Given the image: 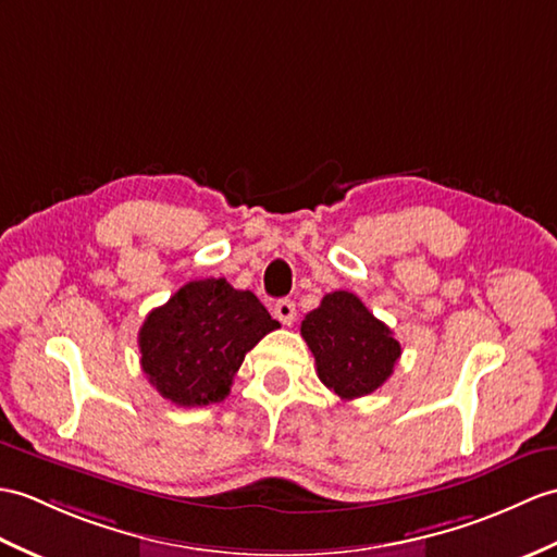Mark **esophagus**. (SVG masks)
I'll use <instances>...</instances> for the list:
<instances>
[{"instance_id":"1","label":"esophagus","mask_w":557,"mask_h":557,"mask_svg":"<svg viewBox=\"0 0 557 557\" xmlns=\"http://www.w3.org/2000/svg\"><path fill=\"white\" fill-rule=\"evenodd\" d=\"M273 313H275V318L282 322V325H292V322L296 320V306H294V301H289V299H280L277 304H275V308H273Z\"/></svg>"}]
</instances>
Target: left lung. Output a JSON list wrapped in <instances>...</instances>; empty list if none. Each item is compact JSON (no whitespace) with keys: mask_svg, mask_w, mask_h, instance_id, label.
Here are the masks:
<instances>
[{"mask_svg":"<svg viewBox=\"0 0 557 557\" xmlns=\"http://www.w3.org/2000/svg\"><path fill=\"white\" fill-rule=\"evenodd\" d=\"M301 337L315 356L320 382L342 400L380 389L400 358L394 332L351 292L322 296L304 318Z\"/></svg>","mask_w":557,"mask_h":557,"instance_id":"left-lung-1","label":"left lung"}]
</instances>
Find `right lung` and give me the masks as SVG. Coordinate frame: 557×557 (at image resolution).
Returning <instances> with one entry per match:
<instances>
[{"mask_svg":"<svg viewBox=\"0 0 557 557\" xmlns=\"http://www.w3.org/2000/svg\"><path fill=\"white\" fill-rule=\"evenodd\" d=\"M280 327L251 292L223 277L194 280L139 327L141 370L175 406L220 404L251 348Z\"/></svg>","mask_w":557,"mask_h":557,"instance_id":"obj_1","label":"right lung"}]
</instances>
